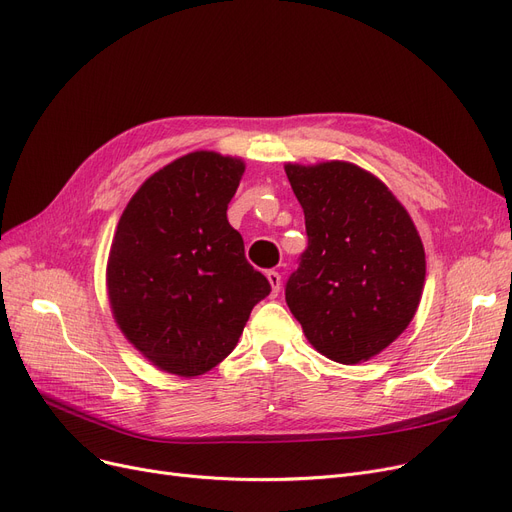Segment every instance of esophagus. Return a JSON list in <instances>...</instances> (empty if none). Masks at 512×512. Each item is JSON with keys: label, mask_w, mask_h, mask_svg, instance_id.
Returning <instances> with one entry per match:
<instances>
[{"label": "esophagus", "mask_w": 512, "mask_h": 512, "mask_svg": "<svg viewBox=\"0 0 512 512\" xmlns=\"http://www.w3.org/2000/svg\"><path fill=\"white\" fill-rule=\"evenodd\" d=\"M267 276V280H270V284H272V294L274 297H278V292H280V284H282V278H280V274L276 272V270H270L265 274Z\"/></svg>", "instance_id": "34e87169"}]
</instances>
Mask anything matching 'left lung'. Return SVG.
Wrapping results in <instances>:
<instances>
[{
    "instance_id": "left-lung-1",
    "label": "left lung",
    "mask_w": 512,
    "mask_h": 512,
    "mask_svg": "<svg viewBox=\"0 0 512 512\" xmlns=\"http://www.w3.org/2000/svg\"><path fill=\"white\" fill-rule=\"evenodd\" d=\"M286 176L307 230L286 303L321 355L344 365L367 361L417 311L425 253L415 224L384 182L346 161L288 164Z\"/></svg>"
}]
</instances>
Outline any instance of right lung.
Returning <instances> with one entry per match:
<instances>
[{"label": "right lung", "instance_id": "add662e5", "mask_svg": "<svg viewBox=\"0 0 512 512\" xmlns=\"http://www.w3.org/2000/svg\"><path fill=\"white\" fill-rule=\"evenodd\" d=\"M245 164L188 153L130 199L112 242L107 290L124 336L159 369L195 378L226 359L272 292L226 211Z\"/></svg>", "mask_w": 512, "mask_h": 512}]
</instances>
